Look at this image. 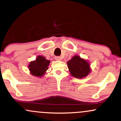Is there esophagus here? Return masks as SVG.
<instances>
[{
  "label": "esophagus",
  "instance_id": "esophagus-1",
  "mask_svg": "<svg viewBox=\"0 0 121 121\" xmlns=\"http://www.w3.org/2000/svg\"><path fill=\"white\" fill-rule=\"evenodd\" d=\"M55 59L56 60H62V58H61L60 56H55Z\"/></svg>",
  "mask_w": 121,
  "mask_h": 121
}]
</instances>
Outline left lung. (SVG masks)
Instances as JSON below:
<instances>
[{
    "label": "left lung",
    "instance_id": "left-lung-1",
    "mask_svg": "<svg viewBox=\"0 0 121 121\" xmlns=\"http://www.w3.org/2000/svg\"><path fill=\"white\" fill-rule=\"evenodd\" d=\"M67 63L71 75L78 79L87 76L91 71L88 61L79 55L73 56Z\"/></svg>",
    "mask_w": 121,
    "mask_h": 121
}]
</instances>
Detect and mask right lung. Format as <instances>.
Returning <instances> with one entry per match:
<instances>
[{"label": "right lung", "mask_w": 121, "mask_h": 121, "mask_svg": "<svg viewBox=\"0 0 121 121\" xmlns=\"http://www.w3.org/2000/svg\"><path fill=\"white\" fill-rule=\"evenodd\" d=\"M50 63V61L47 60L44 56L38 55L35 60L30 62L28 65L30 73L35 76L42 77L49 69Z\"/></svg>", "instance_id": "add662e5"}]
</instances>
